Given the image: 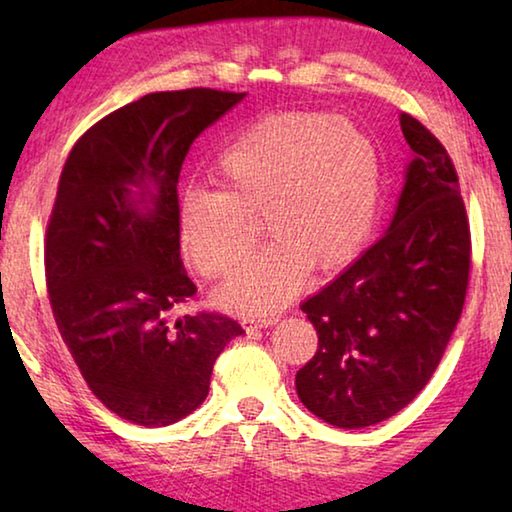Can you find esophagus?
<instances>
[{"label":"esophagus","mask_w":512,"mask_h":512,"mask_svg":"<svg viewBox=\"0 0 512 512\" xmlns=\"http://www.w3.org/2000/svg\"><path fill=\"white\" fill-rule=\"evenodd\" d=\"M277 318L280 316H264V318H257V320H248V329H262V327H271L277 323Z\"/></svg>","instance_id":"obj_1"}]
</instances>
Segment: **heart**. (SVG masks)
Segmentation results:
<instances>
[{"instance_id": "obj_1", "label": "heart", "mask_w": 512, "mask_h": 512, "mask_svg": "<svg viewBox=\"0 0 512 512\" xmlns=\"http://www.w3.org/2000/svg\"><path fill=\"white\" fill-rule=\"evenodd\" d=\"M221 189L187 187L178 228L205 277L228 273L257 237L264 212L271 244L241 264L221 291L228 307L268 314L305 282L309 268L348 262L370 235L379 201V158L348 119L284 112L248 126L216 158Z\"/></svg>"}]
</instances>
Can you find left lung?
Returning a JSON list of instances; mask_svg holds the SVG:
<instances>
[{
	"mask_svg": "<svg viewBox=\"0 0 512 512\" xmlns=\"http://www.w3.org/2000/svg\"><path fill=\"white\" fill-rule=\"evenodd\" d=\"M413 160L395 219L375 246L302 302L318 350L296 375L300 402L334 427L384 422L415 400L443 359L470 282L472 239L454 162L400 117Z\"/></svg>",
	"mask_w": 512,
	"mask_h": 512,
	"instance_id": "left-lung-1",
	"label": "left lung"
}]
</instances>
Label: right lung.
Instances as JSON below:
<instances>
[{
    "label": "right lung",
    "mask_w": 512,
    "mask_h": 512,
    "mask_svg": "<svg viewBox=\"0 0 512 512\" xmlns=\"http://www.w3.org/2000/svg\"><path fill=\"white\" fill-rule=\"evenodd\" d=\"M246 92H153L88 128L67 155L45 235L58 332L97 400L133 424L196 411L214 361L244 329L198 311L180 259L178 176L189 146Z\"/></svg>",
    "instance_id": "1"
}]
</instances>
